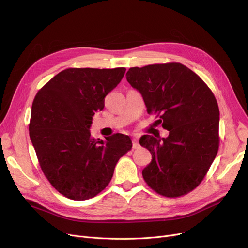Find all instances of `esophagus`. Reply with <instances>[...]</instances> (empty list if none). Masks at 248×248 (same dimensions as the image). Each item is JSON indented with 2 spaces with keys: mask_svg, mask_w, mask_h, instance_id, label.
I'll return each mask as SVG.
<instances>
[{
  "mask_svg": "<svg viewBox=\"0 0 248 248\" xmlns=\"http://www.w3.org/2000/svg\"><path fill=\"white\" fill-rule=\"evenodd\" d=\"M139 147H140V144H139L138 138H134V139H133V148H134V149H138Z\"/></svg>",
  "mask_w": 248,
  "mask_h": 248,
  "instance_id": "obj_1",
  "label": "esophagus"
}]
</instances>
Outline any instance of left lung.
Listing matches in <instances>:
<instances>
[{
  "label": "left lung",
  "mask_w": 248,
  "mask_h": 248,
  "mask_svg": "<svg viewBox=\"0 0 248 248\" xmlns=\"http://www.w3.org/2000/svg\"><path fill=\"white\" fill-rule=\"evenodd\" d=\"M126 80L141 94L147 111L159 117L167 138L145 135L141 147L152 154L142 170L146 183L165 197L196 188L219 148V108L210 88L181 63L132 67Z\"/></svg>",
  "instance_id": "left-lung-1"
}]
</instances>
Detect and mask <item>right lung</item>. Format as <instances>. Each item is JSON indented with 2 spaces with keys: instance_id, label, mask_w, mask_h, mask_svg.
<instances>
[{
  "instance_id": "obj_1",
  "label": "right lung",
  "mask_w": 248,
  "mask_h": 248,
  "mask_svg": "<svg viewBox=\"0 0 248 248\" xmlns=\"http://www.w3.org/2000/svg\"><path fill=\"white\" fill-rule=\"evenodd\" d=\"M125 68H68L38 91L29 135L45 177L63 196L93 198L110 182L116 163L132 149L128 136L93 139V116L121 82Z\"/></svg>"
}]
</instances>
